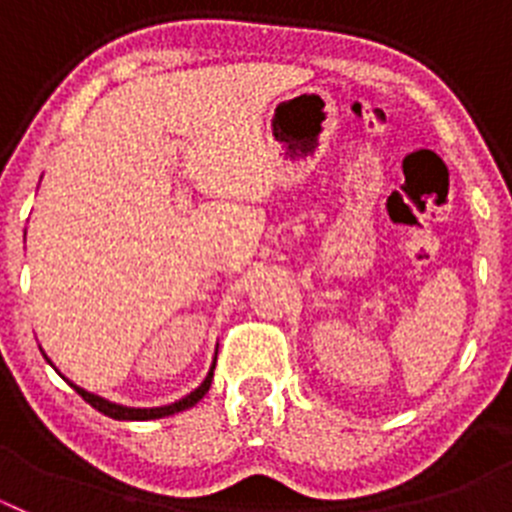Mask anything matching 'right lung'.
<instances>
[{"instance_id":"1","label":"right lung","mask_w":512,"mask_h":512,"mask_svg":"<svg viewBox=\"0 0 512 512\" xmlns=\"http://www.w3.org/2000/svg\"><path fill=\"white\" fill-rule=\"evenodd\" d=\"M212 372H215V364H212L210 374H207L205 382H202L197 390L189 392V395L182 397L179 402L164 405V408H125V405H115V402L104 400V397L92 395V392H87V390H81V387H76V384H71V387H74V390L79 392V395L84 397V400H87L94 410H99V413H104V415H110V418H115V420H153V418H166V415L182 413V410L197 405V402H200L202 397L207 395V390H210Z\"/></svg>"}]
</instances>
